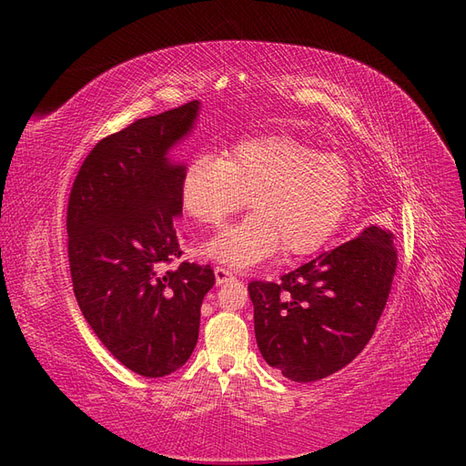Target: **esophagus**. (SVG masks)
I'll return each mask as SVG.
<instances>
[{"label":"esophagus","mask_w":466,"mask_h":466,"mask_svg":"<svg viewBox=\"0 0 466 466\" xmlns=\"http://www.w3.org/2000/svg\"><path fill=\"white\" fill-rule=\"evenodd\" d=\"M233 278H235V274H233V270H229V268H225V266L216 268V281H218V284H225V281H229Z\"/></svg>","instance_id":"esophagus-1"}]
</instances>
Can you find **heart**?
<instances>
[{
    "instance_id": "1",
    "label": "heart",
    "mask_w": 466,
    "mask_h": 466,
    "mask_svg": "<svg viewBox=\"0 0 466 466\" xmlns=\"http://www.w3.org/2000/svg\"><path fill=\"white\" fill-rule=\"evenodd\" d=\"M356 180L336 155L289 136H258L225 155L196 153L180 180L187 214L219 225L248 199L252 216L225 228L206 252L231 266H250L281 248L288 258L313 255L338 231L354 204Z\"/></svg>"
}]
</instances>
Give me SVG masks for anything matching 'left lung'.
<instances>
[{"instance_id":"1","label":"left lung","mask_w":466,"mask_h":466,"mask_svg":"<svg viewBox=\"0 0 466 466\" xmlns=\"http://www.w3.org/2000/svg\"><path fill=\"white\" fill-rule=\"evenodd\" d=\"M392 233L371 225L278 281L248 284L262 358L281 375L311 383L368 346L397 272Z\"/></svg>"}]
</instances>
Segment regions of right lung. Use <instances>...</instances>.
<instances>
[{
    "mask_svg": "<svg viewBox=\"0 0 466 466\" xmlns=\"http://www.w3.org/2000/svg\"><path fill=\"white\" fill-rule=\"evenodd\" d=\"M190 101L106 136L83 161L67 202L74 293L98 340L122 365L165 377L198 342L200 307L214 288L209 264L180 262L185 165L167 159L198 116Z\"/></svg>",
    "mask_w": 466,
    "mask_h": 466,
    "instance_id": "1",
    "label": "right lung"
}]
</instances>
